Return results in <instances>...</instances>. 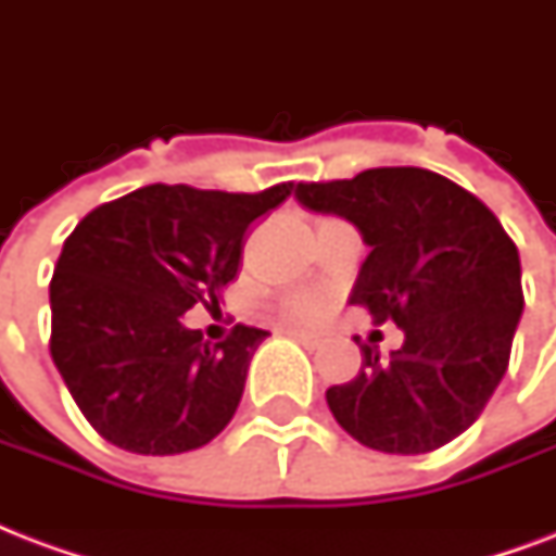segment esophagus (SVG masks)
I'll return each mask as SVG.
<instances>
[{
	"label": "esophagus",
	"mask_w": 556,
	"mask_h": 556,
	"mask_svg": "<svg viewBox=\"0 0 556 556\" xmlns=\"http://www.w3.org/2000/svg\"><path fill=\"white\" fill-rule=\"evenodd\" d=\"M291 338L300 340L305 349H320L329 343V334H323V331H291Z\"/></svg>",
	"instance_id": "34e87169"
}]
</instances>
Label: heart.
Wrapping results in <instances>:
<instances>
[{
	"instance_id": "obj_1",
	"label": "heart",
	"mask_w": 556,
	"mask_h": 556,
	"mask_svg": "<svg viewBox=\"0 0 556 556\" xmlns=\"http://www.w3.org/2000/svg\"><path fill=\"white\" fill-rule=\"evenodd\" d=\"M323 308H326V303L314 294H300L288 300V314L294 320H314V317H320Z\"/></svg>"
}]
</instances>
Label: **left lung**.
I'll use <instances>...</instances> for the list:
<instances>
[{
	"label": "left lung",
	"mask_w": 556,
	"mask_h": 556,
	"mask_svg": "<svg viewBox=\"0 0 556 556\" xmlns=\"http://www.w3.org/2000/svg\"><path fill=\"white\" fill-rule=\"evenodd\" d=\"M296 201L361 230L369 256L349 303L404 331L389 357L361 346L355 380L326 392L331 415L380 453L444 447L482 415L508 369L526 305L517 244L473 192L421 167L296 185Z\"/></svg>",
	"instance_id": "1"
}]
</instances>
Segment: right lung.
Here are the masks:
<instances>
[{
	"label": "right lung",
	"mask_w": 556,
	"mask_h": 556,
	"mask_svg": "<svg viewBox=\"0 0 556 556\" xmlns=\"http://www.w3.org/2000/svg\"><path fill=\"white\" fill-rule=\"evenodd\" d=\"M291 190L150 185L94 207L65 239L51 277V357L86 421L115 447L176 456L230 424L268 331L239 323L210 346L181 317L218 303L248 225Z\"/></svg>",
	"instance_id": "right-lung-1"
}]
</instances>
